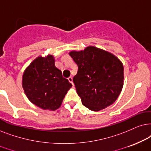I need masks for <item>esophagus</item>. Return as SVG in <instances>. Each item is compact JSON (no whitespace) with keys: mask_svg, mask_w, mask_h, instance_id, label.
<instances>
[{"mask_svg":"<svg viewBox=\"0 0 151 151\" xmlns=\"http://www.w3.org/2000/svg\"><path fill=\"white\" fill-rule=\"evenodd\" d=\"M68 81H69L70 83H71L72 84H73V81H72V77H68Z\"/></svg>","mask_w":151,"mask_h":151,"instance_id":"34e87169","label":"esophagus"}]
</instances>
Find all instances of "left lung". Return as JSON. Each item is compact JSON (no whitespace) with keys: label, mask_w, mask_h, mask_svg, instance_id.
I'll list each match as a JSON object with an SVG mask.
<instances>
[{"label":"left lung","mask_w":151,"mask_h":151,"mask_svg":"<svg viewBox=\"0 0 151 151\" xmlns=\"http://www.w3.org/2000/svg\"><path fill=\"white\" fill-rule=\"evenodd\" d=\"M70 55L78 65L73 82L82 104L93 111L112 105L123 88L124 67L119 59L93 46Z\"/></svg>","instance_id":"8db88e82"}]
</instances>
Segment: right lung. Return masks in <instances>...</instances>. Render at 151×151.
I'll return each instance as SVG.
<instances>
[{"instance_id":"obj_1","label":"right lung","mask_w":151,"mask_h":151,"mask_svg":"<svg viewBox=\"0 0 151 151\" xmlns=\"http://www.w3.org/2000/svg\"><path fill=\"white\" fill-rule=\"evenodd\" d=\"M72 86L55 66L52 55L37 58L23 75V88L26 96L32 104L42 109L59 108Z\"/></svg>"}]
</instances>
